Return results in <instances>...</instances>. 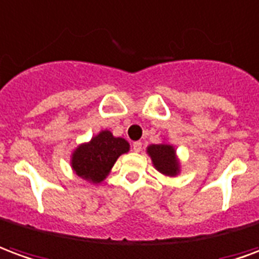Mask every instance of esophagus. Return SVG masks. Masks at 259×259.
Instances as JSON below:
<instances>
[{
	"mask_svg": "<svg viewBox=\"0 0 259 259\" xmlns=\"http://www.w3.org/2000/svg\"><path fill=\"white\" fill-rule=\"evenodd\" d=\"M133 149H134V152H141V150H142V142H139V141L134 142Z\"/></svg>",
	"mask_w": 259,
	"mask_h": 259,
	"instance_id": "esophagus-1",
	"label": "esophagus"
}]
</instances>
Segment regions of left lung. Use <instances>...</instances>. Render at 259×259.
<instances>
[{
    "mask_svg": "<svg viewBox=\"0 0 259 259\" xmlns=\"http://www.w3.org/2000/svg\"><path fill=\"white\" fill-rule=\"evenodd\" d=\"M146 153L149 155L153 167L166 177H177L181 173V162H180L177 150L173 145L163 141L160 144H152L146 148Z\"/></svg>",
    "mask_w": 259,
    "mask_h": 259,
    "instance_id": "left-lung-1",
    "label": "left lung"
}]
</instances>
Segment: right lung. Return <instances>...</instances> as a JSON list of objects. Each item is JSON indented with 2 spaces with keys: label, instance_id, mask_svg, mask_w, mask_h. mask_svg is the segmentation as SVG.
Segmentation results:
<instances>
[{
  "label": "right lung",
  "instance_id": "add662e5",
  "mask_svg": "<svg viewBox=\"0 0 259 259\" xmlns=\"http://www.w3.org/2000/svg\"><path fill=\"white\" fill-rule=\"evenodd\" d=\"M130 152L128 141L114 137L109 130H102L91 141L79 144L71 153V168L78 177L92 184L107 179L121 155Z\"/></svg>",
  "mask_w": 259,
  "mask_h": 259
}]
</instances>
